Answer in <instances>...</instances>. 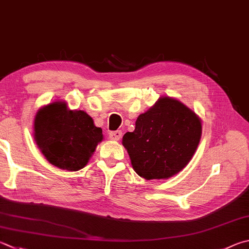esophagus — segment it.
Instances as JSON below:
<instances>
[{"mask_svg":"<svg viewBox=\"0 0 249 249\" xmlns=\"http://www.w3.org/2000/svg\"><path fill=\"white\" fill-rule=\"evenodd\" d=\"M109 137L111 140H120L122 138V132L121 130H115V132H110Z\"/></svg>","mask_w":249,"mask_h":249,"instance_id":"34e87169","label":"esophagus"}]
</instances>
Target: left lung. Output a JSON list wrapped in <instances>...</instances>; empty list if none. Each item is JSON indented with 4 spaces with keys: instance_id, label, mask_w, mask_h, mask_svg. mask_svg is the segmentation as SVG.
<instances>
[{
    "instance_id": "left-lung-1",
    "label": "left lung",
    "mask_w": 249,
    "mask_h": 249,
    "mask_svg": "<svg viewBox=\"0 0 249 249\" xmlns=\"http://www.w3.org/2000/svg\"><path fill=\"white\" fill-rule=\"evenodd\" d=\"M201 122L195 112L170 97L138 116L133 133L123 136L133 169L146 179L169 178L182 171L195 153Z\"/></svg>"
}]
</instances>
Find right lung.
Segmentation results:
<instances>
[{"instance_id": "1", "label": "right lung", "mask_w": 249, "mask_h": 249, "mask_svg": "<svg viewBox=\"0 0 249 249\" xmlns=\"http://www.w3.org/2000/svg\"><path fill=\"white\" fill-rule=\"evenodd\" d=\"M34 136L50 163L67 171L83 169L103 139L102 129L94 126L87 113L69 110L62 101L50 103L37 112Z\"/></svg>"}]
</instances>
